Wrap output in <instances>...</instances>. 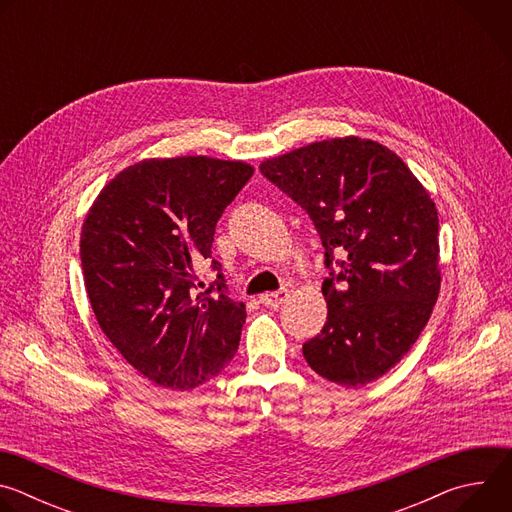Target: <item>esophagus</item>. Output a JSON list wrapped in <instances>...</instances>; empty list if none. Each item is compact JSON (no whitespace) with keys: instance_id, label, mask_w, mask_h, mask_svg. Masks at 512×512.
Instances as JSON below:
<instances>
[{"instance_id":"esophagus-1","label":"esophagus","mask_w":512,"mask_h":512,"mask_svg":"<svg viewBox=\"0 0 512 512\" xmlns=\"http://www.w3.org/2000/svg\"><path fill=\"white\" fill-rule=\"evenodd\" d=\"M287 298V289H279V291H269V294L261 296V302L269 308H279Z\"/></svg>"}]
</instances>
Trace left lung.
<instances>
[{
    "mask_svg": "<svg viewBox=\"0 0 512 512\" xmlns=\"http://www.w3.org/2000/svg\"><path fill=\"white\" fill-rule=\"evenodd\" d=\"M259 170L308 212L324 245L328 318L304 342L306 362L344 387L383 377L440 294L433 200L397 154L360 137L318 141Z\"/></svg>",
    "mask_w": 512,
    "mask_h": 512,
    "instance_id": "1",
    "label": "left lung"
}]
</instances>
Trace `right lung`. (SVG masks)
<instances>
[{"mask_svg":"<svg viewBox=\"0 0 512 512\" xmlns=\"http://www.w3.org/2000/svg\"><path fill=\"white\" fill-rule=\"evenodd\" d=\"M251 176L249 164L204 156L143 160L117 174L87 214L81 263L97 322L160 387L194 389L239 348L245 304L229 296L210 247ZM204 264L217 273L208 286L197 281Z\"/></svg>","mask_w":512,"mask_h":512,"instance_id":"add662e5","label":"right lung"}]
</instances>
